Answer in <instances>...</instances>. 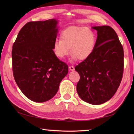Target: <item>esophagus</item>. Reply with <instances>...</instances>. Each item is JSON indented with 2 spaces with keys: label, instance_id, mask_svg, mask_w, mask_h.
<instances>
[{
  "label": "esophagus",
  "instance_id": "obj_1",
  "mask_svg": "<svg viewBox=\"0 0 134 134\" xmlns=\"http://www.w3.org/2000/svg\"><path fill=\"white\" fill-rule=\"evenodd\" d=\"M69 68L70 70H71V71H74V67L72 66V65H69Z\"/></svg>",
  "mask_w": 134,
  "mask_h": 134
}]
</instances>
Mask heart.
<instances>
[{
	"mask_svg": "<svg viewBox=\"0 0 134 134\" xmlns=\"http://www.w3.org/2000/svg\"><path fill=\"white\" fill-rule=\"evenodd\" d=\"M96 38L92 29L85 26H71L64 29L60 40L54 44V51L59 58L63 59L71 50V61L79 58L85 60L92 55L96 45Z\"/></svg>",
	"mask_w": 134,
	"mask_h": 134,
	"instance_id": "heart-1",
	"label": "heart"
}]
</instances>
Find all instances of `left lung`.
Listing matches in <instances>:
<instances>
[{
    "mask_svg": "<svg viewBox=\"0 0 134 134\" xmlns=\"http://www.w3.org/2000/svg\"><path fill=\"white\" fill-rule=\"evenodd\" d=\"M97 37L91 55L75 67L80 75L77 84L79 97L88 103L100 105L113 96L124 71V49L113 29L93 26Z\"/></svg>",
    "mask_w": 134,
    "mask_h": 134,
    "instance_id": "obj_1",
    "label": "left lung"
}]
</instances>
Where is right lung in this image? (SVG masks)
<instances>
[{"mask_svg":"<svg viewBox=\"0 0 134 134\" xmlns=\"http://www.w3.org/2000/svg\"><path fill=\"white\" fill-rule=\"evenodd\" d=\"M58 20L29 22L20 30L12 51L15 80L31 100L44 102L53 98L68 73V65L53 51Z\"/></svg>","mask_w":134,"mask_h":134,"instance_id":"1","label":"right lung"}]
</instances>
